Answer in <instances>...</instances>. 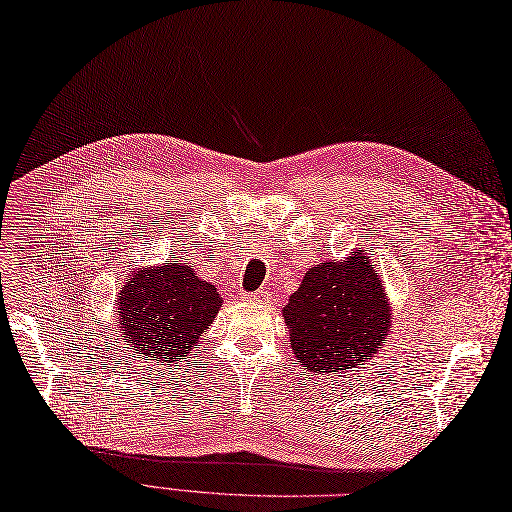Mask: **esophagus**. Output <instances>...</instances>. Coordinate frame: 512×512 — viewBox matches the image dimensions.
Instances as JSON below:
<instances>
[{"mask_svg": "<svg viewBox=\"0 0 512 512\" xmlns=\"http://www.w3.org/2000/svg\"><path fill=\"white\" fill-rule=\"evenodd\" d=\"M244 299H249V301H270V291L259 289V291H253V293H244Z\"/></svg>", "mask_w": 512, "mask_h": 512, "instance_id": "obj_1", "label": "esophagus"}]
</instances>
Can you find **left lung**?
<instances>
[{"label": "left lung", "mask_w": 512, "mask_h": 512, "mask_svg": "<svg viewBox=\"0 0 512 512\" xmlns=\"http://www.w3.org/2000/svg\"><path fill=\"white\" fill-rule=\"evenodd\" d=\"M367 259L358 253L310 268L282 310L297 363L314 373L350 369L386 342L388 299Z\"/></svg>", "instance_id": "1"}]
</instances>
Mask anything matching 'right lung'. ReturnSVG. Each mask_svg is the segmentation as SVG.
I'll list each match as a JSON object with an SVG mask.
<instances>
[{
  "mask_svg": "<svg viewBox=\"0 0 512 512\" xmlns=\"http://www.w3.org/2000/svg\"><path fill=\"white\" fill-rule=\"evenodd\" d=\"M223 299L189 266L141 270L118 295L120 331L145 361L177 363L211 327Z\"/></svg>",
  "mask_w": 512,
  "mask_h": 512,
  "instance_id": "add662e5",
  "label": "right lung"
}]
</instances>
